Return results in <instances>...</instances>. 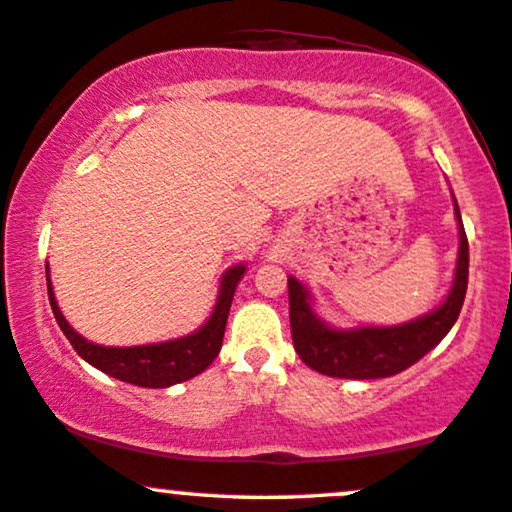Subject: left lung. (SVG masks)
I'll list each match as a JSON object with an SVG mask.
<instances>
[{"label":"left lung","mask_w":512,"mask_h":512,"mask_svg":"<svg viewBox=\"0 0 512 512\" xmlns=\"http://www.w3.org/2000/svg\"><path fill=\"white\" fill-rule=\"evenodd\" d=\"M459 224L454 281L445 302L400 325L332 327L313 309L309 288L288 276L292 342L311 370L337 379H384L407 370L435 349L459 318L468 288V238L454 199Z\"/></svg>","instance_id":"left-lung-1"}]
</instances>
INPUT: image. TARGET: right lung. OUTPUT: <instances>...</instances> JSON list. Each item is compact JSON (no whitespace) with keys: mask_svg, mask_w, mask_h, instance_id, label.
I'll use <instances>...</instances> for the list:
<instances>
[{"mask_svg":"<svg viewBox=\"0 0 512 512\" xmlns=\"http://www.w3.org/2000/svg\"><path fill=\"white\" fill-rule=\"evenodd\" d=\"M245 269H248L245 264H236V267H229L224 271L220 290H217L215 309L199 330H194L192 335L187 337L142 346H100L88 342V339L81 337L79 332L67 323L63 311H60L56 295H53L49 264H46V285H49V302L60 330H63V335L70 339L74 351H77L88 365L98 367L100 372H105L109 377L119 381H126V384L145 388H168L201 374L217 358V353L222 349L231 299H234L236 285L243 278Z\"/></svg>","mask_w":512,"mask_h":512,"instance_id":"obj_1","label":"right lung"}]
</instances>
